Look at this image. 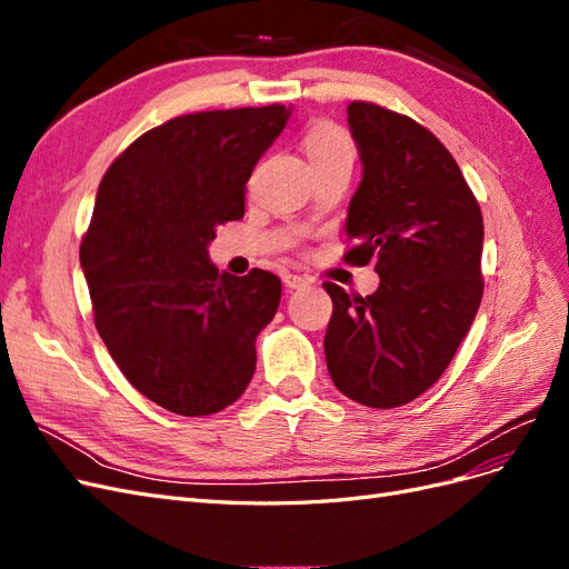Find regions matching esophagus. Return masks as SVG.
Listing matches in <instances>:
<instances>
[{
    "mask_svg": "<svg viewBox=\"0 0 569 569\" xmlns=\"http://www.w3.org/2000/svg\"><path fill=\"white\" fill-rule=\"evenodd\" d=\"M284 284L289 287V289H303L306 284H308V280L306 278H301V274H295V272H284Z\"/></svg>",
    "mask_w": 569,
    "mask_h": 569,
    "instance_id": "1",
    "label": "esophagus"
}]
</instances>
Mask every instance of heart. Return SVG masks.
Masks as SVG:
<instances>
[{
  "label": "heart",
  "instance_id": "heart-1",
  "mask_svg": "<svg viewBox=\"0 0 569 569\" xmlns=\"http://www.w3.org/2000/svg\"><path fill=\"white\" fill-rule=\"evenodd\" d=\"M303 151L313 170L339 161L353 163L356 159V144L349 132L332 123V120H316V123L308 126L303 134Z\"/></svg>",
  "mask_w": 569,
  "mask_h": 569
}]
</instances>
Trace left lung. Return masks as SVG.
Instances as JSON below:
<instances>
[{
	"mask_svg": "<svg viewBox=\"0 0 569 569\" xmlns=\"http://www.w3.org/2000/svg\"><path fill=\"white\" fill-rule=\"evenodd\" d=\"M363 180L349 206L343 261H375L370 297L325 282L335 387L370 408L418 399L449 368L485 295L479 203L456 159L418 120L351 101Z\"/></svg>",
	"mask_w": 569,
	"mask_h": 569,
	"instance_id": "left-lung-1",
	"label": "left lung"
}]
</instances>
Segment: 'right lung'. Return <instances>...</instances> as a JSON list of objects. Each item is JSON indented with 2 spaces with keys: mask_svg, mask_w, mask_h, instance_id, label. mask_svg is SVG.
<instances>
[{
  "mask_svg": "<svg viewBox=\"0 0 569 569\" xmlns=\"http://www.w3.org/2000/svg\"><path fill=\"white\" fill-rule=\"evenodd\" d=\"M287 118L282 104L170 118L101 178L80 244L97 332L128 382L178 416L244 393L256 337L278 311V274H218L206 247L244 216L251 170Z\"/></svg>",
  "mask_w": 569,
  "mask_h": 569,
  "instance_id": "1",
  "label": "right lung"
}]
</instances>
